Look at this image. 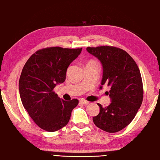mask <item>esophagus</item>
I'll return each mask as SVG.
<instances>
[{"instance_id": "1", "label": "esophagus", "mask_w": 160, "mask_h": 160, "mask_svg": "<svg viewBox=\"0 0 160 160\" xmlns=\"http://www.w3.org/2000/svg\"><path fill=\"white\" fill-rule=\"evenodd\" d=\"M80 102L81 104H89V102L88 101H87V100H86V99H80Z\"/></svg>"}]
</instances>
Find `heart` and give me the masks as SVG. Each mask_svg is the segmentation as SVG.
I'll list each match as a JSON object with an SVG mask.
<instances>
[{
  "label": "heart",
  "mask_w": 160,
  "mask_h": 160,
  "mask_svg": "<svg viewBox=\"0 0 160 160\" xmlns=\"http://www.w3.org/2000/svg\"><path fill=\"white\" fill-rule=\"evenodd\" d=\"M91 62H93V61H91Z\"/></svg>",
  "instance_id": "heart-1"
}]
</instances>
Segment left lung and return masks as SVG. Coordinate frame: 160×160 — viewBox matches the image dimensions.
<instances>
[{"label":"left lung","instance_id":"left-lung-1","mask_svg":"<svg viewBox=\"0 0 160 160\" xmlns=\"http://www.w3.org/2000/svg\"><path fill=\"white\" fill-rule=\"evenodd\" d=\"M99 60L103 67L100 89L106 84L110 87L111 103L102 107L93 117L95 125L109 133L124 129L134 118L143 102V88L141 75L134 59L125 51L111 46L87 47Z\"/></svg>","mask_w":160,"mask_h":160}]
</instances>
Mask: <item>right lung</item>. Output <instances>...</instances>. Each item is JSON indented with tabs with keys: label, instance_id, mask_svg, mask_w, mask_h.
<instances>
[{
	"label": "right lung",
	"instance_id": "add662e5",
	"mask_svg": "<svg viewBox=\"0 0 160 160\" xmlns=\"http://www.w3.org/2000/svg\"><path fill=\"white\" fill-rule=\"evenodd\" d=\"M82 50L60 47L40 49L24 65L19 79V94L23 107L39 128L56 132L68 124L72 111L79 104L65 101L53 91L65 81L67 69Z\"/></svg>",
	"mask_w": 160,
	"mask_h": 160
}]
</instances>
